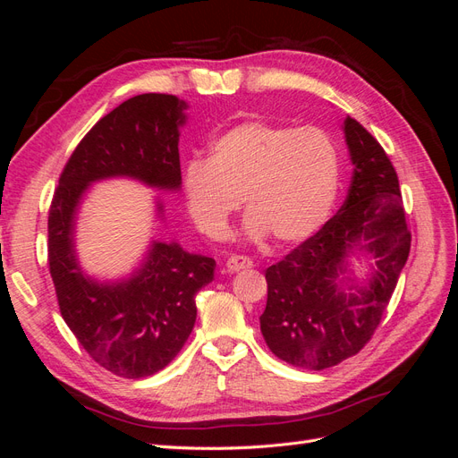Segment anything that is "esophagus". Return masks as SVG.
I'll return each instance as SVG.
<instances>
[{"mask_svg":"<svg viewBox=\"0 0 458 458\" xmlns=\"http://www.w3.org/2000/svg\"><path fill=\"white\" fill-rule=\"evenodd\" d=\"M252 266H254L252 259L246 258V256H231L227 259V263H225V267L229 271H241V269H248V267H252Z\"/></svg>","mask_w":458,"mask_h":458,"instance_id":"1","label":"esophagus"}]
</instances>
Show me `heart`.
I'll list each match as a JSON object with an SVG mask.
<instances>
[{
	"label": "heart",
	"mask_w": 458,
	"mask_h": 458,
	"mask_svg": "<svg viewBox=\"0 0 458 458\" xmlns=\"http://www.w3.org/2000/svg\"><path fill=\"white\" fill-rule=\"evenodd\" d=\"M340 185V160L330 137L248 120L219 135L210 158L187 164V210L200 233L224 239L244 199L248 233L279 244L308 241L323 227Z\"/></svg>",
	"instance_id": "obj_1"
}]
</instances>
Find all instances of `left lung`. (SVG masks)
<instances>
[{"label":"left lung","mask_w":458,"mask_h":458,"mask_svg":"<svg viewBox=\"0 0 458 458\" xmlns=\"http://www.w3.org/2000/svg\"><path fill=\"white\" fill-rule=\"evenodd\" d=\"M352 187L336 216L267 267L259 317L269 350L288 365L323 370L361 352L392 300L411 250L403 199L392 160L355 118L344 122ZM359 245L377 258L367 289L341 290L343 259Z\"/></svg>","instance_id":"8db88e82"}]
</instances>
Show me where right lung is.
<instances>
[{"mask_svg": "<svg viewBox=\"0 0 458 458\" xmlns=\"http://www.w3.org/2000/svg\"><path fill=\"white\" fill-rule=\"evenodd\" d=\"M185 106L175 95L143 93L110 110L64 164L49 206L47 261L61 315L93 361L122 378L150 377L182 352L195 327V296L212 283L216 261L155 242L130 281L97 284L76 263V206L91 182L113 175L177 189Z\"/></svg>", "mask_w": 458, "mask_h": 458, "instance_id": "add662e5", "label": "right lung"}]
</instances>
